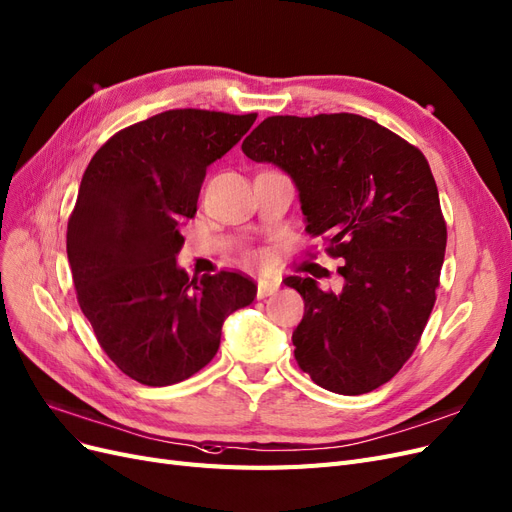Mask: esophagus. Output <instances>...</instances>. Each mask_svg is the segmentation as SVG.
<instances>
[{
	"label": "esophagus",
	"mask_w": 512,
	"mask_h": 512,
	"mask_svg": "<svg viewBox=\"0 0 512 512\" xmlns=\"http://www.w3.org/2000/svg\"><path fill=\"white\" fill-rule=\"evenodd\" d=\"M279 290V284L277 281H269V279H260L258 281V298H264V296H271Z\"/></svg>",
	"instance_id": "esophagus-1"
}]
</instances>
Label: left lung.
I'll return each instance as SVG.
<instances>
[{
	"mask_svg": "<svg viewBox=\"0 0 512 512\" xmlns=\"http://www.w3.org/2000/svg\"><path fill=\"white\" fill-rule=\"evenodd\" d=\"M243 154L273 163L298 188L311 237L343 258L341 292L313 277L284 284L305 301L294 358L328 392L358 396L411 358L436 301L447 224L426 156L358 114L269 116Z\"/></svg>",
	"mask_w": 512,
	"mask_h": 512,
	"instance_id": "1",
	"label": "left lung"
}]
</instances>
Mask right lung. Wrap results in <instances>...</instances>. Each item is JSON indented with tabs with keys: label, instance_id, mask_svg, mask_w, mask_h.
I'll return each mask as SVG.
<instances>
[{
	"label": "right lung",
	"instance_id": "obj_1",
	"mask_svg": "<svg viewBox=\"0 0 512 512\" xmlns=\"http://www.w3.org/2000/svg\"><path fill=\"white\" fill-rule=\"evenodd\" d=\"M256 114L169 110L118 131L88 163L67 222L78 303L127 377L163 387L211 362L222 324L256 298L241 273L188 277L182 224L197 214L207 167Z\"/></svg>",
	"mask_w": 512,
	"mask_h": 512
}]
</instances>
